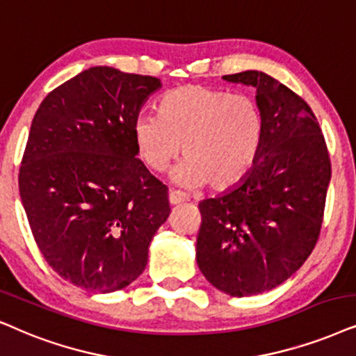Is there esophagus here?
<instances>
[{
    "mask_svg": "<svg viewBox=\"0 0 356 356\" xmlns=\"http://www.w3.org/2000/svg\"><path fill=\"white\" fill-rule=\"evenodd\" d=\"M168 201H170V204L175 206V204H179V202L186 201V196H184L183 193H179V191H170L168 193Z\"/></svg>",
    "mask_w": 356,
    "mask_h": 356,
    "instance_id": "34e87169",
    "label": "esophagus"
}]
</instances>
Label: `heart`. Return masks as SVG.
Returning a JSON list of instances; mask_svg holds the SVG:
<instances>
[{
    "mask_svg": "<svg viewBox=\"0 0 356 356\" xmlns=\"http://www.w3.org/2000/svg\"><path fill=\"white\" fill-rule=\"evenodd\" d=\"M138 159L152 172H163L183 152L175 178L188 186L214 191L234 188L255 165L263 138V116L247 95L206 85L168 91L159 116L140 114L132 124Z\"/></svg>",
    "mask_w": 356,
    "mask_h": 356,
    "instance_id": "heart-1",
    "label": "heart"
}]
</instances>
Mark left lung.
<instances>
[{"instance_id": "8db88e82", "label": "left lung", "mask_w": 356, "mask_h": 356, "mask_svg": "<svg viewBox=\"0 0 356 356\" xmlns=\"http://www.w3.org/2000/svg\"><path fill=\"white\" fill-rule=\"evenodd\" d=\"M224 80L257 88L263 138L242 183L200 202L196 260L212 286L243 298L280 286L311 255L332 165L319 122L301 96L257 70Z\"/></svg>"}]
</instances>
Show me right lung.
Segmentation results:
<instances>
[{
    "label": "right lung",
    "mask_w": 356,
    "mask_h": 356,
    "mask_svg": "<svg viewBox=\"0 0 356 356\" xmlns=\"http://www.w3.org/2000/svg\"><path fill=\"white\" fill-rule=\"evenodd\" d=\"M160 86L155 76L88 68L50 91L32 119L21 201L45 261L78 288L131 284L170 216L167 186L137 159L132 136Z\"/></svg>",
    "instance_id": "obj_1"
}]
</instances>
